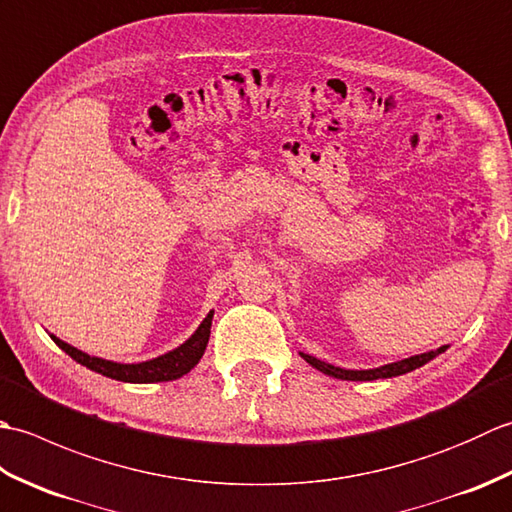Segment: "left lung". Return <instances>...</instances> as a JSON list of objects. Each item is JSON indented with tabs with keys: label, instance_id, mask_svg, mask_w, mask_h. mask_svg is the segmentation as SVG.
<instances>
[{
	"label": "left lung",
	"instance_id": "1",
	"mask_svg": "<svg viewBox=\"0 0 512 512\" xmlns=\"http://www.w3.org/2000/svg\"><path fill=\"white\" fill-rule=\"evenodd\" d=\"M447 347L449 345H442V347H438V350L402 358V361H398V363H389V365L376 367V369H343V367H334L330 363H323V361H319V358H314L310 354L301 352V356H303V361L310 363L314 369H319V372L334 376V378H341V380H378V378H391V376L413 372V369L422 367L424 363H429L431 358H436L438 354H442L444 350H447Z\"/></svg>",
	"mask_w": 512,
	"mask_h": 512
}]
</instances>
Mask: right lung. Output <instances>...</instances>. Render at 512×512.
Masks as SVG:
<instances>
[{
    "instance_id": "add662e5",
    "label": "right lung",
    "mask_w": 512,
    "mask_h": 512,
    "mask_svg": "<svg viewBox=\"0 0 512 512\" xmlns=\"http://www.w3.org/2000/svg\"><path fill=\"white\" fill-rule=\"evenodd\" d=\"M211 321H213V312L206 314V319L200 323V328L191 334V339L184 341L180 347H176V350H171L158 358H151V361H145V363L105 361V358L90 356L81 350H76V347L57 339L54 334L50 336L65 354L72 356L76 363L85 365L96 374H103L114 380H123V383H162V380H176L184 374H189L191 369L200 363V358L206 350V343H209V336H211Z\"/></svg>"
}]
</instances>
